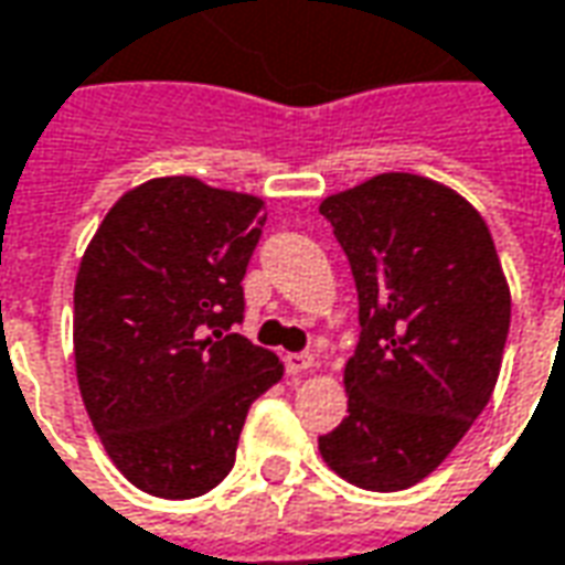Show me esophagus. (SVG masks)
<instances>
[{
	"label": "esophagus",
	"instance_id": "1",
	"mask_svg": "<svg viewBox=\"0 0 565 565\" xmlns=\"http://www.w3.org/2000/svg\"><path fill=\"white\" fill-rule=\"evenodd\" d=\"M315 364V359L309 352H290V355H284V367H287V374H302V371H309Z\"/></svg>",
	"mask_w": 565,
	"mask_h": 565
}]
</instances>
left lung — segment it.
<instances>
[{
  "mask_svg": "<svg viewBox=\"0 0 565 565\" xmlns=\"http://www.w3.org/2000/svg\"><path fill=\"white\" fill-rule=\"evenodd\" d=\"M359 290L349 417L318 436L337 473L398 492L443 463L492 398L510 290L486 218L451 188L383 172L321 203Z\"/></svg>",
  "mask_w": 565,
  "mask_h": 565,
  "instance_id": "obj_1",
  "label": "left lung"
}]
</instances>
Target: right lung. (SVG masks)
Listing matches in <instances>:
<instances>
[{
  "instance_id": "1",
  "label": "right lung",
  "mask_w": 565,
  "mask_h": 565,
  "mask_svg": "<svg viewBox=\"0 0 565 565\" xmlns=\"http://www.w3.org/2000/svg\"><path fill=\"white\" fill-rule=\"evenodd\" d=\"M263 225L259 198L167 175L126 191L79 263V393L141 492L185 501L216 489L250 405L281 380L275 352L232 333Z\"/></svg>"
}]
</instances>
